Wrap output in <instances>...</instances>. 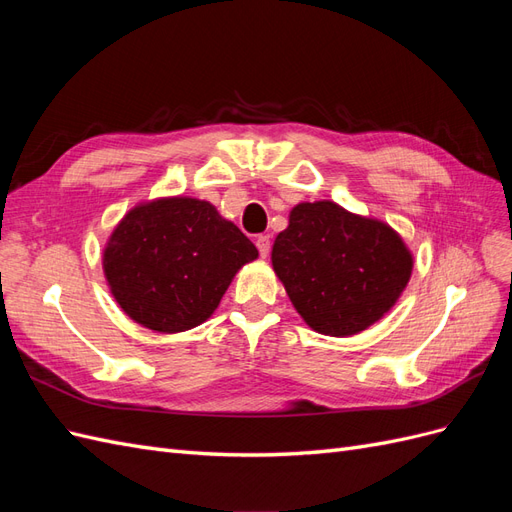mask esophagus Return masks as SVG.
I'll return each instance as SVG.
<instances>
[{
  "instance_id": "1",
  "label": "esophagus",
  "mask_w": 512,
  "mask_h": 512,
  "mask_svg": "<svg viewBox=\"0 0 512 512\" xmlns=\"http://www.w3.org/2000/svg\"><path fill=\"white\" fill-rule=\"evenodd\" d=\"M256 247H258L260 256L267 258L269 252H271V239H269V235H260V237L256 239Z\"/></svg>"
}]
</instances>
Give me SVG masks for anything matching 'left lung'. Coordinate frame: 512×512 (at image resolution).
<instances>
[{
	"label": "left lung",
	"instance_id": "1",
	"mask_svg": "<svg viewBox=\"0 0 512 512\" xmlns=\"http://www.w3.org/2000/svg\"><path fill=\"white\" fill-rule=\"evenodd\" d=\"M271 262L301 318L331 337L361 333L380 320L404 292L414 265L389 224L331 200L290 211Z\"/></svg>",
	"mask_w": 512,
	"mask_h": 512
}]
</instances>
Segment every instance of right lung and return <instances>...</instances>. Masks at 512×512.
Wrapping results in <instances>:
<instances>
[{"label":"right lung","mask_w":512,"mask_h":512,"mask_svg":"<svg viewBox=\"0 0 512 512\" xmlns=\"http://www.w3.org/2000/svg\"><path fill=\"white\" fill-rule=\"evenodd\" d=\"M256 245L211 203L158 198L123 215L104 247V275L134 322L179 333L205 322Z\"/></svg>","instance_id":"obj_1"}]
</instances>
